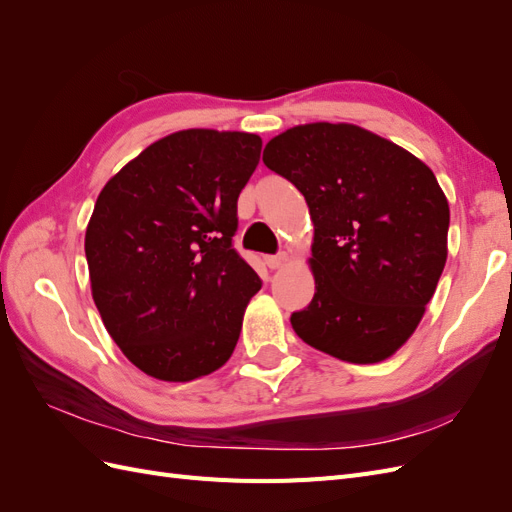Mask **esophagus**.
Instances as JSON below:
<instances>
[{
	"label": "esophagus",
	"instance_id": "1",
	"mask_svg": "<svg viewBox=\"0 0 512 512\" xmlns=\"http://www.w3.org/2000/svg\"><path fill=\"white\" fill-rule=\"evenodd\" d=\"M265 262H267L269 269H282V267L288 265L290 258H288L286 252H280V254H275V256H267Z\"/></svg>",
	"mask_w": 512,
	"mask_h": 512
}]
</instances>
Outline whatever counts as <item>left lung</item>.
<instances>
[{"label":"left lung","instance_id":"1","mask_svg":"<svg viewBox=\"0 0 512 512\" xmlns=\"http://www.w3.org/2000/svg\"><path fill=\"white\" fill-rule=\"evenodd\" d=\"M262 162L297 185L314 224L316 292L290 324L305 344L354 365L404 346L448 256V200L431 168L354 123H303Z\"/></svg>","mask_w":512,"mask_h":512}]
</instances>
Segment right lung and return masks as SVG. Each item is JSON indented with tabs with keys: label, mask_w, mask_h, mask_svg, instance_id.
<instances>
[{
	"label": "right lung",
	"mask_w": 512,
	"mask_h": 512,
	"mask_svg": "<svg viewBox=\"0 0 512 512\" xmlns=\"http://www.w3.org/2000/svg\"><path fill=\"white\" fill-rule=\"evenodd\" d=\"M260 149L250 132L179 130L98 194L85 230L91 297L113 342L151 378L209 376L239 342L260 277L232 235Z\"/></svg>",
	"instance_id": "right-lung-1"
}]
</instances>
